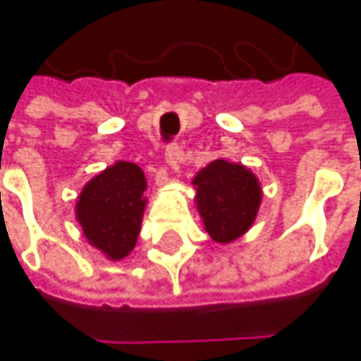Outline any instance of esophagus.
Returning <instances> with one entry per match:
<instances>
[{"label":"esophagus","instance_id":"esophagus-1","mask_svg":"<svg viewBox=\"0 0 361 361\" xmlns=\"http://www.w3.org/2000/svg\"><path fill=\"white\" fill-rule=\"evenodd\" d=\"M183 149H181L178 143H169L167 145V149H165V161H167V165L171 167V169H178L180 167V164L183 161Z\"/></svg>","mask_w":361,"mask_h":361}]
</instances>
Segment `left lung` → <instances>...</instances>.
I'll use <instances>...</instances> for the list:
<instances>
[{
    "label": "left lung",
    "instance_id": "8db88e82",
    "mask_svg": "<svg viewBox=\"0 0 361 361\" xmlns=\"http://www.w3.org/2000/svg\"><path fill=\"white\" fill-rule=\"evenodd\" d=\"M197 208L204 226L216 243H232L244 234L260 204L257 178L243 165L212 161L196 176Z\"/></svg>",
    "mask_w": 361,
    "mask_h": 361
}]
</instances>
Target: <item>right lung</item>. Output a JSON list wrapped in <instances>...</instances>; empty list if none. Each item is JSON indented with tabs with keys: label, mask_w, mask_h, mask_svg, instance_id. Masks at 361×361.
Here are the masks:
<instances>
[{
	"label": "right lung",
	"mask_w": 361,
	"mask_h": 361,
	"mask_svg": "<svg viewBox=\"0 0 361 361\" xmlns=\"http://www.w3.org/2000/svg\"><path fill=\"white\" fill-rule=\"evenodd\" d=\"M145 176L141 167L118 161L87 183L78 197L76 216L88 243L111 259L133 250L145 208Z\"/></svg>",
	"instance_id": "add662e5"
}]
</instances>
